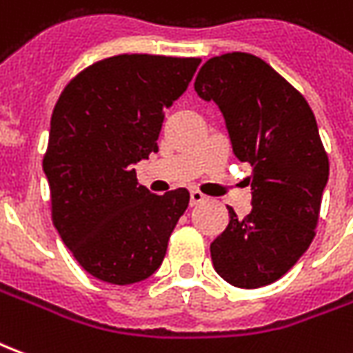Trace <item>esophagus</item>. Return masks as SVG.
<instances>
[{
    "label": "esophagus",
    "instance_id": "1",
    "mask_svg": "<svg viewBox=\"0 0 353 353\" xmlns=\"http://www.w3.org/2000/svg\"><path fill=\"white\" fill-rule=\"evenodd\" d=\"M206 200V194H202L200 191H191V206H196L200 202Z\"/></svg>",
    "mask_w": 353,
    "mask_h": 353
}]
</instances>
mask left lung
<instances>
[{
    "label": "left lung",
    "mask_w": 353,
    "mask_h": 353,
    "mask_svg": "<svg viewBox=\"0 0 353 353\" xmlns=\"http://www.w3.org/2000/svg\"><path fill=\"white\" fill-rule=\"evenodd\" d=\"M194 90L221 109L232 151L253 166L252 212L229 225L210 252L223 280L255 289L280 280L316 236L329 159L308 101L265 60L248 52L214 57Z\"/></svg>",
    "instance_id": "left-lung-1"
}]
</instances>
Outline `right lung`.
I'll return each mask as SVG.
<instances>
[{"mask_svg":"<svg viewBox=\"0 0 353 353\" xmlns=\"http://www.w3.org/2000/svg\"><path fill=\"white\" fill-rule=\"evenodd\" d=\"M200 58L119 54L77 73L60 94L43 170L62 242L90 276L115 285L161 266L189 191L153 194L134 164L157 153L164 109L187 90Z\"/></svg>","mask_w":353,"mask_h":353,"instance_id":"obj_1","label":"right lung"}]
</instances>
